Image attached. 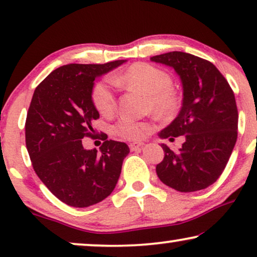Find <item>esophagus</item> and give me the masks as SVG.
<instances>
[{
    "mask_svg": "<svg viewBox=\"0 0 257 257\" xmlns=\"http://www.w3.org/2000/svg\"><path fill=\"white\" fill-rule=\"evenodd\" d=\"M144 145V143H131L130 144V150L131 151H139Z\"/></svg>",
    "mask_w": 257,
    "mask_h": 257,
    "instance_id": "esophagus-1",
    "label": "esophagus"
}]
</instances>
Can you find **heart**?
Listing matches in <instances>:
<instances>
[{
    "label": "heart",
    "instance_id": "obj_1",
    "mask_svg": "<svg viewBox=\"0 0 257 257\" xmlns=\"http://www.w3.org/2000/svg\"><path fill=\"white\" fill-rule=\"evenodd\" d=\"M118 85L135 87L149 93L147 110L159 118H171L181 106V97L172 86L171 73L150 63H135L121 75L112 77ZM112 82L105 79L94 84L91 98L97 111L101 114H111L114 111L117 100ZM113 131L118 137L127 140H140L150 131V124L122 117L114 125Z\"/></svg>",
    "mask_w": 257,
    "mask_h": 257
}]
</instances>
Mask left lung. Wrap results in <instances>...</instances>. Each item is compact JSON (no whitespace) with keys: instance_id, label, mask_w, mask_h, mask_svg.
Masks as SVG:
<instances>
[{"instance_id":"obj_1","label":"left lung","mask_w":257,"mask_h":257,"mask_svg":"<svg viewBox=\"0 0 257 257\" xmlns=\"http://www.w3.org/2000/svg\"><path fill=\"white\" fill-rule=\"evenodd\" d=\"M180 76L184 99L178 117L159 133L163 139L185 136L179 151L161 144L165 157L158 177L178 192H196L215 182L237 139L238 113L233 90L216 66L198 56L172 51L151 57Z\"/></svg>"}]
</instances>
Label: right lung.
Returning a JSON list of instances; mask_svg holds the SVG:
<instances>
[{
	"label": "right lung",
	"instance_id": "right-lung-1",
	"mask_svg": "<svg viewBox=\"0 0 257 257\" xmlns=\"http://www.w3.org/2000/svg\"><path fill=\"white\" fill-rule=\"evenodd\" d=\"M68 64L38 84L26 120V145L38 178L62 202L84 208L103 201L120 177L125 143L101 133L100 152L85 150L82 139L97 136L99 118L91 98L96 77L122 64Z\"/></svg>",
	"mask_w": 257,
	"mask_h": 257
}]
</instances>
